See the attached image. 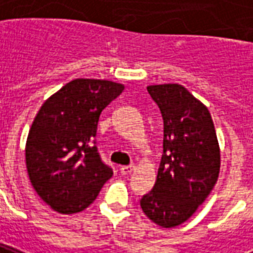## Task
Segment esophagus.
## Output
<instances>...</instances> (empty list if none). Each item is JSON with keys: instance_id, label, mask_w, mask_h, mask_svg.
Instances as JSON below:
<instances>
[{"instance_id": "obj_1", "label": "esophagus", "mask_w": 253, "mask_h": 253, "mask_svg": "<svg viewBox=\"0 0 253 253\" xmlns=\"http://www.w3.org/2000/svg\"><path fill=\"white\" fill-rule=\"evenodd\" d=\"M133 169H134L133 165L132 166H121V167H120V172H121L123 175H128V174H130Z\"/></svg>"}]
</instances>
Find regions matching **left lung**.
<instances>
[{
    "label": "left lung",
    "instance_id": "left-lung-1",
    "mask_svg": "<svg viewBox=\"0 0 253 253\" xmlns=\"http://www.w3.org/2000/svg\"><path fill=\"white\" fill-rule=\"evenodd\" d=\"M163 117V155L154 189L140 206L162 228L183 224L208 198L220 174V147L209 110L182 84L147 87Z\"/></svg>",
    "mask_w": 253,
    "mask_h": 253
}]
</instances>
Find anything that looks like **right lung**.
Returning a JSON list of instances; mask_svg holds the SVG:
<instances>
[{
  "mask_svg": "<svg viewBox=\"0 0 253 253\" xmlns=\"http://www.w3.org/2000/svg\"><path fill=\"white\" fill-rule=\"evenodd\" d=\"M124 90L102 79H74L52 94L29 129L25 162L39 197L62 214L93 204L113 169L95 145L101 112Z\"/></svg>",
  "mask_w": 253,
  "mask_h": 253,
  "instance_id": "obj_1",
  "label": "right lung"
}]
</instances>
